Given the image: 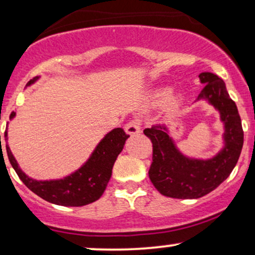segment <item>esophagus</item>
<instances>
[{"mask_svg": "<svg viewBox=\"0 0 255 255\" xmlns=\"http://www.w3.org/2000/svg\"><path fill=\"white\" fill-rule=\"evenodd\" d=\"M125 130H126V133L130 136L137 135V134H140V131H141V128H140V122L137 121V120H133V121L128 122V124L126 125Z\"/></svg>", "mask_w": 255, "mask_h": 255, "instance_id": "1", "label": "esophagus"}]
</instances>
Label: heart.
Here are the masks:
<instances>
[{"instance_id":"obj_1","label":"heart","mask_w":255,"mask_h":255,"mask_svg":"<svg viewBox=\"0 0 255 255\" xmlns=\"http://www.w3.org/2000/svg\"><path fill=\"white\" fill-rule=\"evenodd\" d=\"M171 89L170 87H160V89H157L153 91V93L151 95V101L152 103L157 105L164 104L166 101H168V107L170 109H175L180 105L181 102H182V95L180 92L174 93L171 96Z\"/></svg>"}]
</instances>
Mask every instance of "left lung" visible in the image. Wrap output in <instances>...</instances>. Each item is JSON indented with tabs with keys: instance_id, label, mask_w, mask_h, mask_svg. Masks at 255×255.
<instances>
[{
	"instance_id": "8db88e82",
	"label": "left lung",
	"mask_w": 255,
	"mask_h": 255,
	"mask_svg": "<svg viewBox=\"0 0 255 255\" xmlns=\"http://www.w3.org/2000/svg\"><path fill=\"white\" fill-rule=\"evenodd\" d=\"M199 79L204 89L197 101H206L219 113L224 126V145L209 159L192 158L178 150L166 126L146 128L145 135L150 137L153 146L148 176L157 191L165 197L198 199L209 194L227 180L244 146L241 118L225 83L210 72L199 74Z\"/></svg>"
}]
</instances>
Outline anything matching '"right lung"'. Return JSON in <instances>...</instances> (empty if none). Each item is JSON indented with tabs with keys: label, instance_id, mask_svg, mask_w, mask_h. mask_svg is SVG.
Returning <instances> with one entry per match:
<instances>
[{
	"label": "right lung",
	"instance_id": "obj_1",
	"mask_svg": "<svg viewBox=\"0 0 255 255\" xmlns=\"http://www.w3.org/2000/svg\"><path fill=\"white\" fill-rule=\"evenodd\" d=\"M38 79V77L33 78L26 86L34 84ZM14 118L15 113H11L9 119L13 120ZM128 137L129 135H127L122 128L110 130L98 142L89 159L78 170L58 180L38 181L28 177L20 169L8 144H5V148L8 159L17 176L34 194L49 203L61 206H84L102 197L111 177L114 163L124 150L125 142ZM4 139L8 140V128L4 131Z\"/></svg>",
	"mask_w": 255,
	"mask_h": 255
}]
</instances>
